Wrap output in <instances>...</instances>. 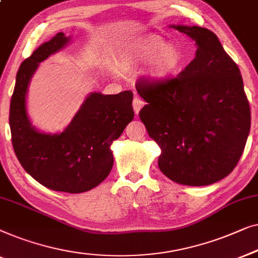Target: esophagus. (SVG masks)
Listing matches in <instances>:
<instances>
[{
  "mask_svg": "<svg viewBox=\"0 0 258 258\" xmlns=\"http://www.w3.org/2000/svg\"><path fill=\"white\" fill-rule=\"evenodd\" d=\"M144 105H145V101L141 99L138 94H136V96H134V99H133V110H134V112H136V114L139 113V111L141 110V107H143Z\"/></svg>",
  "mask_w": 258,
  "mask_h": 258,
  "instance_id": "34e87169",
  "label": "esophagus"
}]
</instances>
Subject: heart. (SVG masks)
Wrapping results in <instances>:
<instances>
[{
	"mask_svg": "<svg viewBox=\"0 0 258 258\" xmlns=\"http://www.w3.org/2000/svg\"><path fill=\"white\" fill-rule=\"evenodd\" d=\"M159 56L154 60L151 68V75L155 79L162 81L169 77L173 72H175L182 63V55L175 46H167L165 42L160 39H150L144 44L138 46L137 56L141 60H148L154 56Z\"/></svg>",
	"mask_w": 258,
	"mask_h": 258,
	"instance_id": "obj_1",
	"label": "heart"
}]
</instances>
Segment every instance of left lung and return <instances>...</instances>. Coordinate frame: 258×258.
Listing matches in <instances>:
<instances>
[{
  "label": "left lung",
  "instance_id": "obj_1",
  "mask_svg": "<svg viewBox=\"0 0 258 258\" xmlns=\"http://www.w3.org/2000/svg\"><path fill=\"white\" fill-rule=\"evenodd\" d=\"M197 42L195 58L176 77L139 78L146 101L139 117L161 148L159 168L174 182L207 186L233 172L244 151L250 105L237 64L213 31L173 25Z\"/></svg>",
  "mask_w": 258,
  "mask_h": 258
}]
</instances>
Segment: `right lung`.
Returning a JSON list of instances; mask_svg holds the SVG:
<instances>
[{
  "mask_svg": "<svg viewBox=\"0 0 258 258\" xmlns=\"http://www.w3.org/2000/svg\"><path fill=\"white\" fill-rule=\"evenodd\" d=\"M69 39L58 32L21 64L10 101L9 124L14 151L25 172L49 189L76 194L106 179L113 166L111 145L132 121L134 112L132 91L107 96L94 92L60 134L51 136L32 127L25 107L29 82L38 63L60 50Z\"/></svg>",
  "mask_w": 258,
  "mask_h": 258,
  "instance_id": "obj_1",
  "label": "right lung"
}]
</instances>
